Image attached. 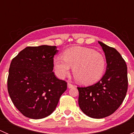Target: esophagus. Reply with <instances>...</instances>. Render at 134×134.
Returning a JSON list of instances; mask_svg holds the SVG:
<instances>
[{
    "instance_id": "34e87169",
    "label": "esophagus",
    "mask_w": 134,
    "mask_h": 134,
    "mask_svg": "<svg viewBox=\"0 0 134 134\" xmlns=\"http://www.w3.org/2000/svg\"><path fill=\"white\" fill-rule=\"evenodd\" d=\"M67 86H68V88H72V87H73L74 85L72 84L71 83H70V82H68V83H67Z\"/></svg>"
}]
</instances>
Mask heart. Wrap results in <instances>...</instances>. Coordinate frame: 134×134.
<instances>
[{
  "instance_id": "obj_1",
  "label": "heart",
  "mask_w": 134,
  "mask_h": 134,
  "mask_svg": "<svg viewBox=\"0 0 134 134\" xmlns=\"http://www.w3.org/2000/svg\"><path fill=\"white\" fill-rule=\"evenodd\" d=\"M63 57L54 59L55 73L60 78L68 75L71 67H73L72 73L77 82L92 84L102 78L106 70V58L93 48L71 47L64 51Z\"/></svg>"
}]
</instances>
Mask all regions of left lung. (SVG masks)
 Segmentation results:
<instances>
[{"mask_svg": "<svg viewBox=\"0 0 134 134\" xmlns=\"http://www.w3.org/2000/svg\"><path fill=\"white\" fill-rule=\"evenodd\" d=\"M98 43L106 56V73L92 86L77 87L81 110L94 119L108 117L119 108L126 94L128 83L125 59L115 48Z\"/></svg>", "mask_w": 134, "mask_h": 134, "instance_id": "8db88e82", "label": "left lung"}]
</instances>
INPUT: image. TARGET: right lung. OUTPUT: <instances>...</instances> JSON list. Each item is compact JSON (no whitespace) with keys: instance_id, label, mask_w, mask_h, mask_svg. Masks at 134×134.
<instances>
[{"instance_id":"obj_1","label":"right lung","mask_w":134,"mask_h":134,"mask_svg":"<svg viewBox=\"0 0 134 134\" xmlns=\"http://www.w3.org/2000/svg\"><path fill=\"white\" fill-rule=\"evenodd\" d=\"M56 46L27 47L12 59L8 91L17 109L25 117L40 119L54 111L67 83L56 77Z\"/></svg>"}]
</instances>
